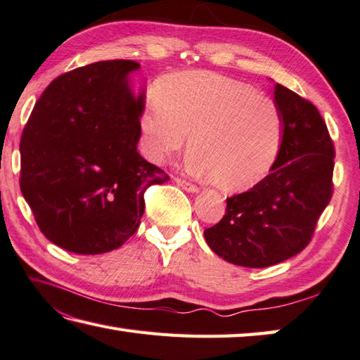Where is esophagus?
<instances>
[{
  "instance_id": "esophagus-1",
  "label": "esophagus",
  "mask_w": 360,
  "mask_h": 360,
  "mask_svg": "<svg viewBox=\"0 0 360 360\" xmlns=\"http://www.w3.org/2000/svg\"><path fill=\"white\" fill-rule=\"evenodd\" d=\"M176 184H178L181 188H184V191L188 192V193H198L200 192V188L197 186H193V184H191V182H187V181L176 179Z\"/></svg>"
}]
</instances>
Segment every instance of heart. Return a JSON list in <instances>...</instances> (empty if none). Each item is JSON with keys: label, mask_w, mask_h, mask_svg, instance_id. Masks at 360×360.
Returning a JSON list of instances; mask_svg holds the SVG:
<instances>
[{"label": "heart", "mask_w": 360, "mask_h": 360, "mask_svg": "<svg viewBox=\"0 0 360 360\" xmlns=\"http://www.w3.org/2000/svg\"><path fill=\"white\" fill-rule=\"evenodd\" d=\"M143 153L160 163L187 145V169L225 191H244L271 172L283 143V115L271 97L207 72L167 78L140 117Z\"/></svg>", "instance_id": "1"}]
</instances>
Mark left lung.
Here are the masks:
<instances>
[{
	"mask_svg": "<svg viewBox=\"0 0 360 360\" xmlns=\"http://www.w3.org/2000/svg\"><path fill=\"white\" fill-rule=\"evenodd\" d=\"M283 143L271 173L250 191L226 198L217 225L205 230L214 253L236 266L267 267L310 243L332 197L334 145L318 108L276 83Z\"/></svg>",
	"mask_w": 360,
	"mask_h": 360,
	"instance_id": "8db88e82",
	"label": "left lung"
}]
</instances>
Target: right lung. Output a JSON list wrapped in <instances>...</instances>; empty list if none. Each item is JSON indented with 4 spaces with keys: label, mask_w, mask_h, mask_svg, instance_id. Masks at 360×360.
Here are the masks:
<instances>
[{
    "label": "right lung",
    "mask_w": 360,
    "mask_h": 360,
    "mask_svg": "<svg viewBox=\"0 0 360 360\" xmlns=\"http://www.w3.org/2000/svg\"><path fill=\"white\" fill-rule=\"evenodd\" d=\"M140 64L99 61L55 78L20 140V188L39 228L68 252L99 255L139 230L143 193L169 178L136 151L145 88Z\"/></svg>",
    "instance_id": "obj_1"
}]
</instances>
